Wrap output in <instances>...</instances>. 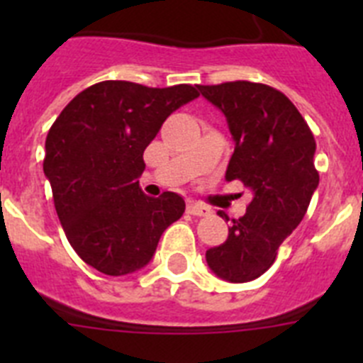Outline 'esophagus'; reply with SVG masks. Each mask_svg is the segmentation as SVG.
<instances>
[{"label": "esophagus", "mask_w": 363, "mask_h": 363, "mask_svg": "<svg viewBox=\"0 0 363 363\" xmlns=\"http://www.w3.org/2000/svg\"><path fill=\"white\" fill-rule=\"evenodd\" d=\"M187 211L189 214H192V216H209L211 214L209 207H207V205L198 203V201H191V203L187 205Z\"/></svg>", "instance_id": "esophagus-1"}]
</instances>
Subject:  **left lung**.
<instances>
[{
  "instance_id": "left-lung-1",
  "label": "left lung",
  "mask_w": 363,
  "mask_h": 363,
  "mask_svg": "<svg viewBox=\"0 0 363 363\" xmlns=\"http://www.w3.org/2000/svg\"><path fill=\"white\" fill-rule=\"evenodd\" d=\"M198 89L225 114L233 134L227 182L240 179L255 194L225 242L205 258L216 277L243 284L274 264L281 242L306 216L320 182L316 142L293 101L274 86L227 82Z\"/></svg>"
}]
</instances>
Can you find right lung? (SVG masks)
Instances as JSON below:
<instances>
[{
    "instance_id": "obj_1",
    "label": "right lung",
    "mask_w": 363,
    "mask_h": 363,
    "mask_svg": "<svg viewBox=\"0 0 363 363\" xmlns=\"http://www.w3.org/2000/svg\"><path fill=\"white\" fill-rule=\"evenodd\" d=\"M196 86L152 89L99 82L62 111L45 140L43 172L65 236L79 258L108 277L145 267L163 230L182 218L184 198L140 189L143 150Z\"/></svg>"
}]
</instances>
